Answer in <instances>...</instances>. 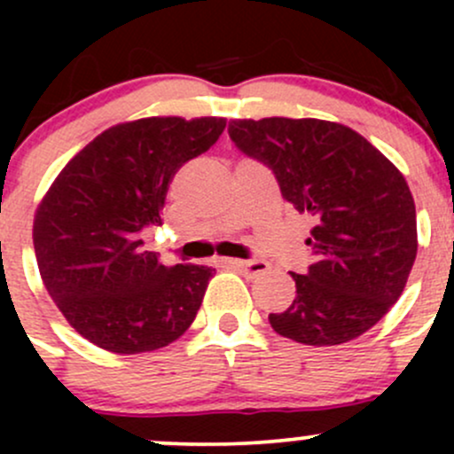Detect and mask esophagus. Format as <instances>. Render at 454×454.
<instances>
[{
  "mask_svg": "<svg viewBox=\"0 0 454 454\" xmlns=\"http://www.w3.org/2000/svg\"><path fill=\"white\" fill-rule=\"evenodd\" d=\"M220 262L223 267H232V269H239L243 270V273L247 275H262L269 270V264L264 262V260H237V258H222Z\"/></svg>",
  "mask_w": 454,
  "mask_h": 454,
  "instance_id": "1",
  "label": "esophagus"
}]
</instances>
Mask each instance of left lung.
Listing matches in <instances>:
<instances>
[{
  "label": "left lung",
  "mask_w": 454,
  "mask_h": 454,
  "mask_svg": "<svg viewBox=\"0 0 454 454\" xmlns=\"http://www.w3.org/2000/svg\"><path fill=\"white\" fill-rule=\"evenodd\" d=\"M234 147L262 161L284 200L309 213L314 264L293 273L296 296L269 314L307 346L363 335L397 303L416 258V207L403 175L354 129L320 119H237Z\"/></svg>",
  "instance_id": "8db88e82"
}]
</instances>
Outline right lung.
Wrapping results in <instances>:
<instances>
[{"instance_id": "right-lung-1", "label": "right lung", "mask_w": 454, "mask_h": 454, "mask_svg": "<svg viewBox=\"0 0 454 454\" xmlns=\"http://www.w3.org/2000/svg\"><path fill=\"white\" fill-rule=\"evenodd\" d=\"M226 119L149 117L114 126L66 164L34 220L51 299L85 340L108 352L168 346L200 309L213 267H166L143 232L161 223L173 176L209 151Z\"/></svg>"}]
</instances>
